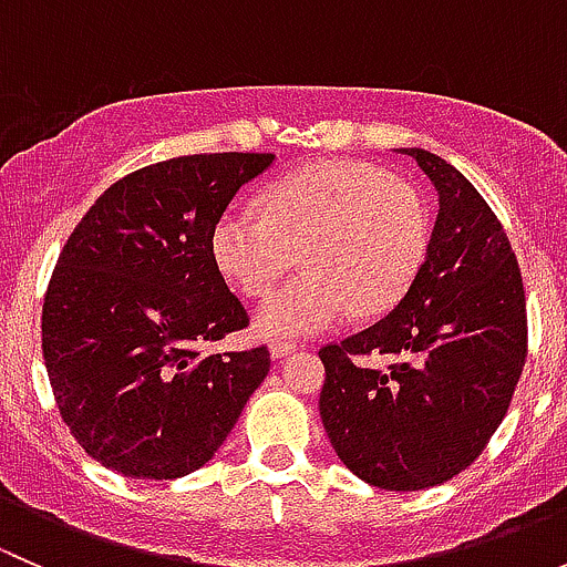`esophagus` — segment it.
<instances>
[{
  "label": "esophagus",
  "instance_id": "34e87169",
  "mask_svg": "<svg viewBox=\"0 0 567 567\" xmlns=\"http://www.w3.org/2000/svg\"><path fill=\"white\" fill-rule=\"evenodd\" d=\"M301 346H296L293 340H274L271 342V357L274 359H285V357H290V353H296L299 351Z\"/></svg>",
  "mask_w": 567,
  "mask_h": 567
}]
</instances>
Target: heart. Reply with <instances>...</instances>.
I'll return each mask as SVG.
<instances>
[{"label":"heart","instance_id":"heart-1","mask_svg":"<svg viewBox=\"0 0 567 567\" xmlns=\"http://www.w3.org/2000/svg\"><path fill=\"white\" fill-rule=\"evenodd\" d=\"M431 244V216L414 186L368 162L326 158L279 177L266 214L230 205L210 230L221 277L262 296L296 266L307 271L257 310L266 337H305L357 312L392 310L414 285Z\"/></svg>","mask_w":567,"mask_h":567}]
</instances>
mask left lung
Instances as JSON below:
<instances>
[{
    "label": "left lung",
    "instance_id": "left-lung-1",
    "mask_svg": "<svg viewBox=\"0 0 567 567\" xmlns=\"http://www.w3.org/2000/svg\"><path fill=\"white\" fill-rule=\"evenodd\" d=\"M400 153L439 192L425 262L390 316L320 348V420L359 480L422 491L474 463L505 420L527 362V299L477 188L422 147ZM373 355L391 364L370 365Z\"/></svg>",
    "mask_w": 567,
    "mask_h": 567
}]
</instances>
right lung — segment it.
I'll list each match as a JSON object with an SVG mask.
<instances>
[{
  "label": "right lung",
  "instance_id": "obj_1",
  "mask_svg": "<svg viewBox=\"0 0 567 567\" xmlns=\"http://www.w3.org/2000/svg\"><path fill=\"white\" fill-rule=\"evenodd\" d=\"M274 153H197L120 177L73 227L43 299L62 422L101 466L175 480L214 458L271 368L266 346L203 353L249 326L210 230Z\"/></svg>",
  "mask_w": 567,
  "mask_h": 567
}]
</instances>
